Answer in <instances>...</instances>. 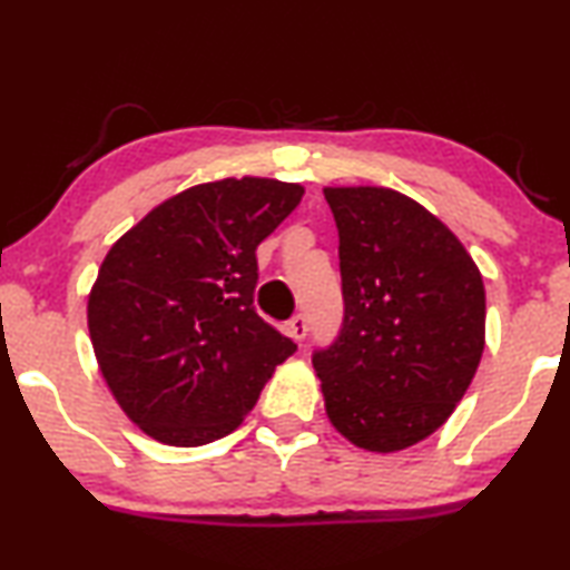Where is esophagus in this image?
<instances>
[{
  "instance_id": "34e87169",
  "label": "esophagus",
  "mask_w": 570,
  "mask_h": 570,
  "mask_svg": "<svg viewBox=\"0 0 570 570\" xmlns=\"http://www.w3.org/2000/svg\"><path fill=\"white\" fill-rule=\"evenodd\" d=\"M307 331H309V320H307V315H294L292 320H288L286 333L292 335L294 341H304V338H307Z\"/></svg>"
}]
</instances>
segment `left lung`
I'll return each mask as SVG.
<instances>
[{
  "mask_svg": "<svg viewBox=\"0 0 570 570\" xmlns=\"http://www.w3.org/2000/svg\"><path fill=\"white\" fill-rule=\"evenodd\" d=\"M338 227L343 323L312 354L348 442L397 452L434 434L485 346V288L460 239L390 188H325Z\"/></svg>",
  "mask_w": 570,
  "mask_h": 570,
  "instance_id": "left-lung-1",
  "label": "left lung"
}]
</instances>
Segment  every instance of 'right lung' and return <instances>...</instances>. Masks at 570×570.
<instances>
[{
	"label": "right lung",
	"mask_w": 570,
	"mask_h": 570,
	"mask_svg": "<svg viewBox=\"0 0 570 570\" xmlns=\"http://www.w3.org/2000/svg\"><path fill=\"white\" fill-rule=\"evenodd\" d=\"M296 183L227 178L167 198L102 261L87 325L110 392L141 431L202 446L235 431L296 346L255 309V250Z\"/></svg>",
	"instance_id": "right-lung-1"
}]
</instances>
